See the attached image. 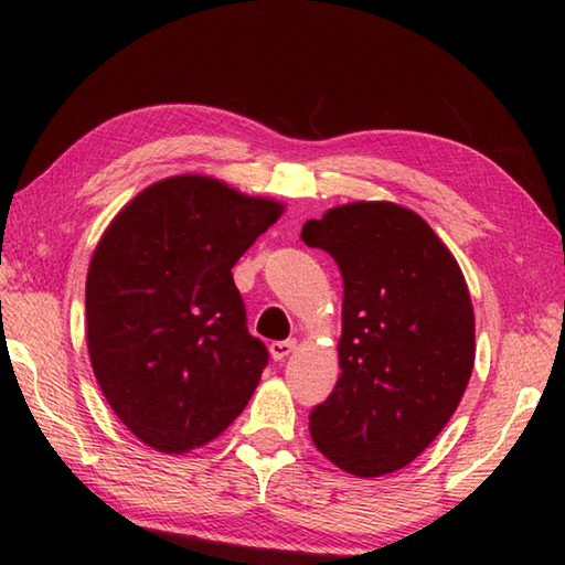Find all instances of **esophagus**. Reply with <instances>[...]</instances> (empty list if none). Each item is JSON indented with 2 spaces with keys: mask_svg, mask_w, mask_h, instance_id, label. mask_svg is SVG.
Returning <instances> with one entry per match:
<instances>
[{
  "mask_svg": "<svg viewBox=\"0 0 565 565\" xmlns=\"http://www.w3.org/2000/svg\"><path fill=\"white\" fill-rule=\"evenodd\" d=\"M296 350V342L294 340H286V342H271L269 344V354L274 362H281V359L289 356Z\"/></svg>",
  "mask_w": 565,
  "mask_h": 565,
  "instance_id": "34e87169",
  "label": "esophagus"
}]
</instances>
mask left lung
I'll return each instance as SVG.
<instances>
[{"mask_svg": "<svg viewBox=\"0 0 565 565\" xmlns=\"http://www.w3.org/2000/svg\"><path fill=\"white\" fill-rule=\"evenodd\" d=\"M344 281L340 379L310 413L322 456L359 478L401 471L459 407L476 362V318L459 262L429 223L391 201L308 221Z\"/></svg>", "mask_w": 565, "mask_h": 565, "instance_id": "left-lung-1", "label": "left lung"}]
</instances>
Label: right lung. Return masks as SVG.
Instances as JSON below:
<instances>
[{
	"label": "right lung",
	"instance_id": "obj_1",
	"mask_svg": "<svg viewBox=\"0 0 565 565\" xmlns=\"http://www.w3.org/2000/svg\"><path fill=\"white\" fill-rule=\"evenodd\" d=\"M286 206L209 174L142 189L87 271V350L106 403L162 454L213 441L245 411L267 347L245 328L235 262Z\"/></svg>",
	"mask_w": 565,
	"mask_h": 565
}]
</instances>
